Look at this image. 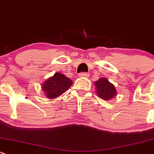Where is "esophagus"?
I'll return each mask as SVG.
<instances>
[{"label":"esophagus","mask_w":154,"mask_h":154,"mask_svg":"<svg viewBox=\"0 0 154 154\" xmlns=\"http://www.w3.org/2000/svg\"><path fill=\"white\" fill-rule=\"evenodd\" d=\"M90 74L88 73V72H81L79 73V77H85V78H88L89 77Z\"/></svg>","instance_id":"esophagus-1"}]
</instances>
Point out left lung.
Returning a JSON list of instances; mask_svg holds the SVG:
<instances>
[{
	"label": "left lung",
	"mask_w": 154,
	"mask_h": 154,
	"mask_svg": "<svg viewBox=\"0 0 154 154\" xmlns=\"http://www.w3.org/2000/svg\"><path fill=\"white\" fill-rule=\"evenodd\" d=\"M97 94L103 100H110L117 95V91L113 84L106 78H101L94 82Z\"/></svg>",
	"instance_id": "obj_1"
}]
</instances>
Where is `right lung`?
<instances>
[{"label": "right lung", "mask_w": 154, "mask_h": 154, "mask_svg": "<svg viewBox=\"0 0 154 154\" xmlns=\"http://www.w3.org/2000/svg\"><path fill=\"white\" fill-rule=\"evenodd\" d=\"M72 83L73 82L72 80L65 75L56 72L53 76L46 79L44 83L42 84L41 88L47 98L54 99L66 92Z\"/></svg>", "instance_id": "1"}]
</instances>
